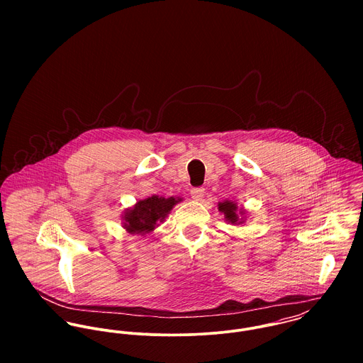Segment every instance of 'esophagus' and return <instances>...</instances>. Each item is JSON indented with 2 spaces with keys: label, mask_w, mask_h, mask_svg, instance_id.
<instances>
[{
  "label": "esophagus",
  "mask_w": 363,
  "mask_h": 363,
  "mask_svg": "<svg viewBox=\"0 0 363 363\" xmlns=\"http://www.w3.org/2000/svg\"><path fill=\"white\" fill-rule=\"evenodd\" d=\"M190 194H191L193 200H196V201H201V200H203V197H204V194H206V190H204L203 187H196V189H191Z\"/></svg>",
  "instance_id": "34e87169"
}]
</instances>
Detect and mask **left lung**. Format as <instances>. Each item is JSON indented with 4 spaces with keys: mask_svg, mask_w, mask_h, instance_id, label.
<instances>
[{
    "mask_svg": "<svg viewBox=\"0 0 363 363\" xmlns=\"http://www.w3.org/2000/svg\"><path fill=\"white\" fill-rule=\"evenodd\" d=\"M218 209L220 213H223L225 220L232 225H243L246 222V209L238 208L235 201L225 200L218 204Z\"/></svg>",
    "mask_w": 363,
    "mask_h": 363,
    "instance_id": "1",
    "label": "left lung"
}]
</instances>
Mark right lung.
I'll list each match as a JSON object with an SVG mask.
<instances>
[{"label":"right lung","mask_w":363,"mask_h":363,"mask_svg":"<svg viewBox=\"0 0 363 363\" xmlns=\"http://www.w3.org/2000/svg\"><path fill=\"white\" fill-rule=\"evenodd\" d=\"M180 201L182 199L179 197L164 199L159 196L140 200L134 207L125 209L121 216V225L131 235L145 236L147 233L154 232L156 226L164 220L173 207Z\"/></svg>","instance_id":"1"}]
</instances>
